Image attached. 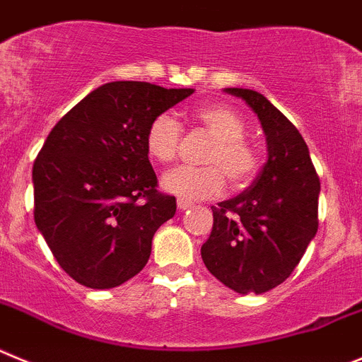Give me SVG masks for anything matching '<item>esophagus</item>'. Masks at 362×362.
<instances>
[{
    "mask_svg": "<svg viewBox=\"0 0 362 362\" xmlns=\"http://www.w3.org/2000/svg\"><path fill=\"white\" fill-rule=\"evenodd\" d=\"M177 205H178V209L185 211V209H191V207H193L194 204H193V202H187V200H182V198H178Z\"/></svg>",
    "mask_w": 362,
    "mask_h": 362,
    "instance_id": "obj_1",
    "label": "esophagus"
}]
</instances>
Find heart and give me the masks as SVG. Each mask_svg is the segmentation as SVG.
Wrapping results in <instances>:
<instances>
[{
    "instance_id": "1",
    "label": "heart",
    "mask_w": 362,
    "mask_h": 362,
    "mask_svg": "<svg viewBox=\"0 0 362 362\" xmlns=\"http://www.w3.org/2000/svg\"><path fill=\"white\" fill-rule=\"evenodd\" d=\"M197 120L211 136L213 146L205 155V168L169 169L162 177V187L182 200L216 198L226 189V177L234 187H245L258 175L259 157L252 144L243 139L245 122L234 110L209 104L194 112ZM182 141L178 120L169 113H160L151 120L146 132V149L153 160L168 164L175 160Z\"/></svg>"
}]
</instances>
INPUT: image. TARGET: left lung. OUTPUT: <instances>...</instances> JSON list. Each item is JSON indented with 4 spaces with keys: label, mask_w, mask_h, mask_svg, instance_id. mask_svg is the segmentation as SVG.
I'll use <instances>...</instances> for the list:
<instances>
[{
    "label": "left lung",
    "mask_w": 362,
    "mask_h": 362,
    "mask_svg": "<svg viewBox=\"0 0 362 362\" xmlns=\"http://www.w3.org/2000/svg\"><path fill=\"white\" fill-rule=\"evenodd\" d=\"M258 115L267 162L249 189L213 209V230L202 245L211 274L238 294L281 285L317 233L319 177L307 142L267 97L226 88Z\"/></svg>",
    "instance_id": "obj_1"
}]
</instances>
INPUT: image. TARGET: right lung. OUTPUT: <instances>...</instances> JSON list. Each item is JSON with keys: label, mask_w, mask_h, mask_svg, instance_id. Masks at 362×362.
<instances>
[{"label": "right lung", "mask_w": 362, "mask_h": 362, "mask_svg": "<svg viewBox=\"0 0 362 362\" xmlns=\"http://www.w3.org/2000/svg\"><path fill=\"white\" fill-rule=\"evenodd\" d=\"M115 81L54 126L32 169L34 220L61 269L90 288L139 274L175 197L158 193L146 149L151 120L193 93Z\"/></svg>", "instance_id": "1"}]
</instances>
